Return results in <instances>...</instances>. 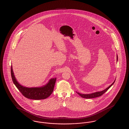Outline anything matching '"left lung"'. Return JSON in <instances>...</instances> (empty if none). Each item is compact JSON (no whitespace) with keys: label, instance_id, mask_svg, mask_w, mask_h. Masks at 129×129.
I'll use <instances>...</instances> for the list:
<instances>
[{"label":"left lung","instance_id":"left-lung-1","mask_svg":"<svg viewBox=\"0 0 129 129\" xmlns=\"http://www.w3.org/2000/svg\"><path fill=\"white\" fill-rule=\"evenodd\" d=\"M117 61H118V56L117 55ZM115 80H114V81L110 85H109V86L106 89L102 91H99V92H95V93H91V94H80L79 92H77V93L79 95V96L80 97H81L82 98H86V99H91V98H96V97H100L101 96H102L103 94H104L108 89H109V88L113 84V83H114Z\"/></svg>","mask_w":129,"mask_h":129}]
</instances>
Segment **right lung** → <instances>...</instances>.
<instances>
[{
	"mask_svg": "<svg viewBox=\"0 0 129 129\" xmlns=\"http://www.w3.org/2000/svg\"><path fill=\"white\" fill-rule=\"evenodd\" d=\"M11 74L13 83L21 93L26 98L32 100L45 99L49 97L52 93L56 78L51 79L45 85L39 87L28 88L21 85L18 82L13 71L12 66L11 68Z\"/></svg>",
	"mask_w": 129,
	"mask_h": 129,
	"instance_id": "obj_1",
	"label": "right lung"
}]
</instances>
